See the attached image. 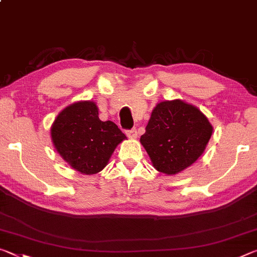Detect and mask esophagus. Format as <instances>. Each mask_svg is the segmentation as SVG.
<instances>
[{
    "label": "esophagus",
    "mask_w": 257,
    "mask_h": 257,
    "mask_svg": "<svg viewBox=\"0 0 257 257\" xmlns=\"http://www.w3.org/2000/svg\"><path fill=\"white\" fill-rule=\"evenodd\" d=\"M125 134H127V136L129 137V138H132V139H135V138H137V130L136 129H130V130H127V132H125Z\"/></svg>",
    "instance_id": "34e87169"
}]
</instances>
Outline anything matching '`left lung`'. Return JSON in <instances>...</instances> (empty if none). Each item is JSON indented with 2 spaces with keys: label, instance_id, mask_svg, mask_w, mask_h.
<instances>
[{
  "label": "left lung",
  "instance_id": "8db88e82",
  "mask_svg": "<svg viewBox=\"0 0 257 257\" xmlns=\"http://www.w3.org/2000/svg\"><path fill=\"white\" fill-rule=\"evenodd\" d=\"M212 133L210 121L196 106L173 99L154 107L141 143L156 170L172 176L196 162Z\"/></svg>",
  "mask_w": 257,
  "mask_h": 257
}]
</instances>
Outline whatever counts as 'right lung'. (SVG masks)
Instances as JSON below:
<instances>
[{
  "label": "right lung",
  "mask_w": 257,
  "mask_h": 257,
  "mask_svg": "<svg viewBox=\"0 0 257 257\" xmlns=\"http://www.w3.org/2000/svg\"><path fill=\"white\" fill-rule=\"evenodd\" d=\"M53 145L72 169L95 175L106 167L115 147L125 139L112 121L98 118V107L90 101L63 108L51 127Z\"/></svg>",
  "instance_id": "obj_1"
}]
</instances>
